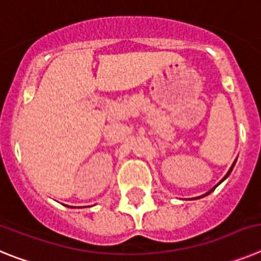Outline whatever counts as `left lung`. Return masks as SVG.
<instances>
[{
	"mask_svg": "<svg viewBox=\"0 0 261 261\" xmlns=\"http://www.w3.org/2000/svg\"><path fill=\"white\" fill-rule=\"evenodd\" d=\"M235 163H237V160H235V162H234V163H232V165H231V168H230V169H228L227 174H226L225 177L222 178V180H221V181H219L218 184L215 185V187H214V188H212V189H210V190H209V192H207V193H206V194H203V196H201V197H205V196H207V194H210V193H212V192H213V190H214V189H215V188H217V187H218V185H219V184H221L222 181H225V180H226V178H227V176H228V174H230V173H231V171H232V168H234V165H235Z\"/></svg>",
	"mask_w": 261,
	"mask_h": 261,
	"instance_id": "obj_1",
	"label": "left lung"
}]
</instances>
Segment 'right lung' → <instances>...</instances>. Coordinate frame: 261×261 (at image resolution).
I'll return each instance as SVG.
<instances>
[{
  "label": "right lung",
  "instance_id": "right-lung-1",
  "mask_svg": "<svg viewBox=\"0 0 261 261\" xmlns=\"http://www.w3.org/2000/svg\"><path fill=\"white\" fill-rule=\"evenodd\" d=\"M71 207H73V206H71Z\"/></svg>",
  "mask_w": 261,
  "mask_h": 261
}]
</instances>
